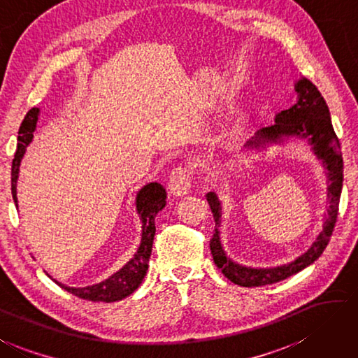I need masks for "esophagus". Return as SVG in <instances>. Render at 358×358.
Segmentation results:
<instances>
[{"label": "esophagus", "mask_w": 358, "mask_h": 358, "mask_svg": "<svg viewBox=\"0 0 358 358\" xmlns=\"http://www.w3.org/2000/svg\"><path fill=\"white\" fill-rule=\"evenodd\" d=\"M191 183H192L191 167L180 166V167H175L171 172L167 186H169V191H171V194L181 197V196H185V194L189 192Z\"/></svg>", "instance_id": "34e87169"}]
</instances>
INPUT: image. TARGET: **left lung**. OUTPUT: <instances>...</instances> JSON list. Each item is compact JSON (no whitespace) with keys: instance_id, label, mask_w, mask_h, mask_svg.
Masks as SVG:
<instances>
[{"instance_id":"1","label":"left lung","mask_w":358,"mask_h":358,"mask_svg":"<svg viewBox=\"0 0 358 358\" xmlns=\"http://www.w3.org/2000/svg\"><path fill=\"white\" fill-rule=\"evenodd\" d=\"M296 90L299 94V100L294 106L275 115V123L271 127L258 129L257 134L252 139L247 141L245 147L258 148L266 142H277L289 136H297V138L308 139V144L313 147L315 155L322 159L324 166L327 169L329 175V201L330 206L327 210V217L324 222V229L316 238V241L311 244L310 249L299 257L294 262L285 266L272 269H252L244 268L233 263L231 259L225 255L220 245L219 238V224H220V203L214 192L206 194L208 205L211 208L214 222V233L210 241V249L213 253V259L217 268L222 271V274L229 278L230 282L239 285V287L253 288L263 287V285H272L282 282L285 278L297 274L315 263L317 258L322 255L326 247L332 236L338 206H340V196L343 187V157L340 150V141L334 131L332 120H330L329 106L324 96L321 95L313 83L305 80H299L296 84Z\"/></svg>"}]
</instances>
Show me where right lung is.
Wrapping results in <instances>:
<instances>
[{"mask_svg":"<svg viewBox=\"0 0 358 358\" xmlns=\"http://www.w3.org/2000/svg\"><path fill=\"white\" fill-rule=\"evenodd\" d=\"M38 117V108H31L26 113L24 119L18 129V144L17 152L14 155V161H12V197L17 205V178H18V169H20V161L24 155L26 145L32 141V133L36 129ZM166 197L167 192L159 183H150L147 185L144 189L136 197V210H138L141 220H142V239L138 252H136L134 258L123 266V268L115 272L108 280L101 282L99 285L87 288H70L56 282L61 288L71 292V294L86 299V301L92 302H115L122 301L127 296L133 294V292L139 288V285L144 280L148 269V259L152 255V245L157 227H155V217L157 214L166 206Z\"/></svg>","mask_w":358,"mask_h":358,"instance_id":"obj_1","label":"right lung"}]
</instances>
